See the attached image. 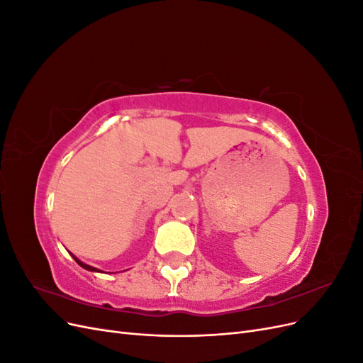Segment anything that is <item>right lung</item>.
Instances as JSON below:
<instances>
[{
    "mask_svg": "<svg viewBox=\"0 0 363 363\" xmlns=\"http://www.w3.org/2000/svg\"><path fill=\"white\" fill-rule=\"evenodd\" d=\"M72 257H74V260L79 263V265L82 267V268H84V269H87V271H94V272H103V271H100V269H96V268H94V267H91V265H86V263H83L82 260H79L77 259L74 255H72Z\"/></svg>",
    "mask_w": 363,
    "mask_h": 363,
    "instance_id": "1",
    "label": "right lung"
}]
</instances>
